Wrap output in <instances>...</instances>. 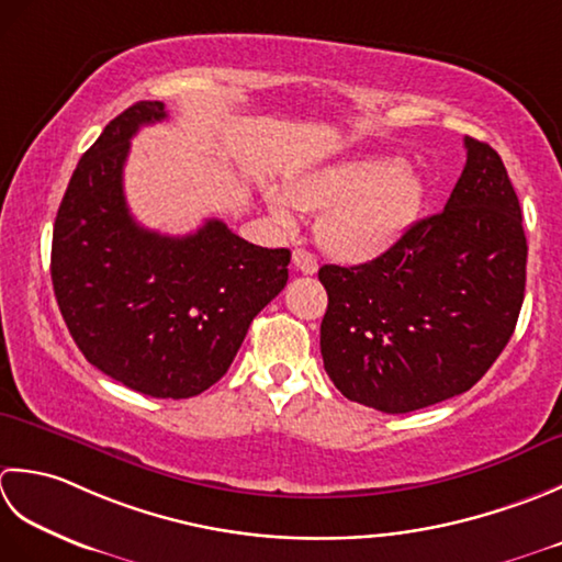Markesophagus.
Segmentation results:
<instances>
[{
    "label": "esophagus",
    "instance_id": "obj_1",
    "mask_svg": "<svg viewBox=\"0 0 562 562\" xmlns=\"http://www.w3.org/2000/svg\"><path fill=\"white\" fill-rule=\"evenodd\" d=\"M293 267L297 271L311 273V277H313V273L317 271V259L307 249H293Z\"/></svg>",
    "mask_w": 562,
    "mask_h": 562
}]
</instances>
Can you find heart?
<instances>
[{
    "label": "heart",
    "instance_id": "1",
    "mask_svg": "<svg viewBox=\"0 0 562 562\" xmlns=\"http://www.w3.org/2000/svg\"><path fill=\"white\" fill-rule=\"evenodd\" d=\"M422 199L419 171L393 157H359L305 171L285 184V196L265 187L269 211L285 225L293 221L291 204L303 213H319L317 245L347 265L391 249L417 217Z\"/></svg>",
    "mask_w": 562,
    "mask_h": 562
}]
</instances>
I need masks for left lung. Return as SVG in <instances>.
Segmentation results:
<instances>
[{
	"mask_svg": "<svg viewBox=\"0 0 562 562\" xmlns=\"http://www.w3.org/2000/svg\"><path fill=\"white\" fill-rule=\"evenodd\" d=\"M468 159L443 211L409 225L359 267L325 265L319 351L337 391L405 415L461 395L517 327L526 285L519 199L502 157L465 137Z\"/></svg>",
	"mask_w": 562,
	"mask_h": 562,
	"instance_id": "1",
	"label": "left lung"
}]
</instances>
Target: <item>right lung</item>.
Masks as SVG:
<instances>
[{
  "label": "right lung",
  "instance_id": "add662e5",
  "mask_svg": "<svg viewBox=\"0 0 562 562\" xmlns=\"http://www.w3.org/2000/svg\"><path fill=\"white\" fill-rule=\"evenodd\" d=\"M162 101H137L79 159L53 227L50 277L85 359L131 391L193 397L231 369L251 319L289 281V249L205 221L184 237L135 223L123 165L140 125L165 121Z\"/></svg>",
  "mask_w": 562,
  "mask_h": 562
}]
</instances>
